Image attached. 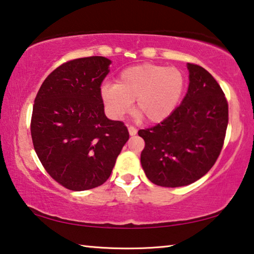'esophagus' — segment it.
Instances as JSON below:
<instances>
[{
	"mask_svg": "<svg viewBox=\"0 0 254 254\" xmlns=\"http://www.w3.org/2000/svg\"><path fill=\"white\" fill-rule=\"evenodd\" d=\"M127 130H128V133H130V135H135L136 134V132H137V130H136V127H134L133 126H130L127 127Z\"/></svg>",
	"mask_w": 254,
	"mask_h": 254,
	"instance_id": "34e87169",
	"label": "esophagus"
}]
</instances>
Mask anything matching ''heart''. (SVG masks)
I'll list each match as a JSON object with an SVG mask.
<instances>
[{
	"instance_id": "1",
	"label": "heart",
	"mask_w": 254,
	"mask_h": 254,
	"mask_svg": "<svg viewBox=\"0 0 254 254\" xmlns=\"http://www.w3.org/2000/svg\"><path fill=\"white\" fill-rule=\"evenodd\" d=\"M186 77L177 67L141 64L121 71L118 84L105 83L101 96L113 118H121L132 109L150 123H158L173 113L180 102Z\"/></svg>"
}]
</instances>
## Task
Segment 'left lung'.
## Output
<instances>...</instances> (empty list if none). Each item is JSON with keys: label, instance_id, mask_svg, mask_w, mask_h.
<instances>
[{"label": "left lung", "instance_id": "1", "mask_svg": "<svg viewBox=\"0 0 254 254\" xmlns=\"http://www.w3.org/2000/svg\"><path fill=\"white\" fill-rule=\"evenodd\" d=\"M189 86L182 104L154 127L137 132L144 140L141 165L162 187L187 186L207 174L222 151L229 104L214 77L187 64Z\"/></svg>", "mask_w": 254, "mask_h": 254}]
</instances>
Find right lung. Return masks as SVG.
I'll return each instance as SVG.
<instances>
[{"mask_svg":"<svg viewBox=\"0 0 254 254\" xmlns=\"http://www.w3.org/2000/svg\"><path fill=\"white\" fill-rule=\"evenodd\" d=\"M110 64L101 56L64 63L34 98L33 148L50 177L70 190L104 184L128 140L124 123L104 114L101 85Z\"/></svg>","mask_w":254,"mask_h":254,"instance_id":"right-lung-1","label":"right lung"}]
</instances>
